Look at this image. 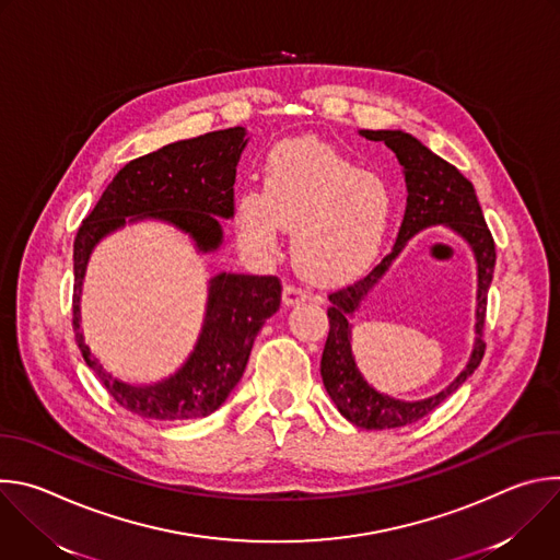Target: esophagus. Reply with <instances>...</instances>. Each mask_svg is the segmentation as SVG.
<instances>
[{
	"instance_id": "esophagus-1",
	"label": "esophagus",
	"mask_w": 560,
	"mask_h": 560,
	"mask_svg": "<svg viewBox=\"0 0 560 560\" xmlns=\"http://www.w3.org/2000/svg\"><path fill=\"white\" fill-rule=\"evenodd\" d=\"M305 299H307V292L303 288H299L294 283H285V288H283V303L285 305H296Z\"/></svg>"
}]
</instances>
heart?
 <instances>
[{"mask_svg": "<svg viewBox=\"0 0 560 560\" xmlns=\"http://www.w3.org/2000/svg\"><path fill=\"white\" fill-rule=\"evenodd\" d=\"M394 214L389 184L330 143L294 139L266 159L264 192L236 203L238 234L250 248L272 250L279 225L292 228V257L318 281L357 275L378 255Z\"/></svg>", "mask_w": 560, "mask_h": 560, "instance_id": "1", "label": "heart"}]
</instances>
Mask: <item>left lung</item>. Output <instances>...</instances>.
Returning <instances> with one entry per match:
<instances>
[{"label":"left lung","instance_id":"8db88e82","mask_svg":"<svg viewBox=\"0 0 560 560\" xmlns=\"http://www.w3.org/2000/svg\"><path fill=\"white\" fill-rule=\"evenodd\" d=\"M361 135L370 141H383L389 150H394L398 164L404 166L408 203H406V214H404L401 228H398L392 253L385 255L381 264H376L365 277L328 294L330 332H328V341L322 357V376L335 406L350 423L365 430H392V428H404V425L417 423L423 417H428L454 389H458L463 381L478 368V363H481L486 354L483 328H486V310H488V290H490L494 264H497V246H494L492 232L486 223L481 203L476 199L474 186L469 179L460 175L458 168L447 164L445 159L434 154L430 148H425L417 137L408 132L361 130ZM441 222L452 226L466 238L472 246L479 264L477 341L466 370L452 386L436 397L408 405L378 395L362 381L349 348L351 329L347 318L354 308H358L362 296L384 273L393 257L402 249L407 238L423 226Z\"/></svg>","mask_w":560,"mask_h":560}]
</instances>
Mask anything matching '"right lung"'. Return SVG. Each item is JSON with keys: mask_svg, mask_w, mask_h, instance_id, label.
<instances>
[{"mask_svg": "<svg viewBox=\"0 0 560 560\" xmlns=\"http://www.w3.org/2000/svg\"><path fill=\"white\" fill-rule=\"evenodd\" d=\"M244 128L206 132L168 143L126 164L108 184L74 236L72 328L86 365L100 376L115 401L154 421H184L212 415L242 378L255 337L281 305L277 277L225 275L210 281L201 337L186 365L156 385H128L113 378L91 354L79 332V292L89 257L102 236L137 219H164L188 232L201 253L217 250L221 225L217 217L234 214L236 162L248 139Z\"/></svg>", "mask_w": 560, "mask_h": 560, "instance_id": "obj_1", "label": "right lung"}]
</instances>
